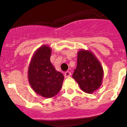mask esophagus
<instances>
[{
  "label": "esophagus",
  "mask_w": 127,
  "mask_h": 127,
  "mask_svg": "<svg viewBox=\"0 0 127 127\" xmlns=\"http://www.w3.org/2000/svg\"><path fill=\"white\" fill-rule=\"evenodd\" d=\"M70 76H71V72H70L67 71L65 72V74H64L65 77H70Z\"/></svg>",
  "instance_id": "obj_1"
}]
</instances>
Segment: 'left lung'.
I'll return each instance as SVG.
<instances>
[{"instance_id":"left-lung-1","label":"left lung","mask_w":127,"mask_h":127,"mask_svg":"<svg viewBox=\"0 0 127 127\" xmlns=\"http://www.w3.org/2000/svg\"><path fill=\"white\" fill-rule=\"evenodd\" d=\"M103 75L101 64L92 52L84 50L77 52V67L72 77L82 90L88 94L97 90L102 85Z\"/></svg>"}]
</instances>
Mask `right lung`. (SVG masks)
Masks as SVG:
<instances>
[{
    "label": "right lung",
    "mask_w": 127,
    "mask_h": 127,
    "mask_svg": "<svg viewBox=\"0 0 127 127\" xmlns=\"http://www.w3.org/2000/svg\"><path fill=\"white\" fill-rule=\"evenodd\" d=\"M51 49L43 45L37 49L31 59L28 78L35 92L42 97L51 98L57 95L62 86L64 76L57 71L50 62Z\"/></svg>",
    "instance_id": "add662e5"
}]
</instances>
